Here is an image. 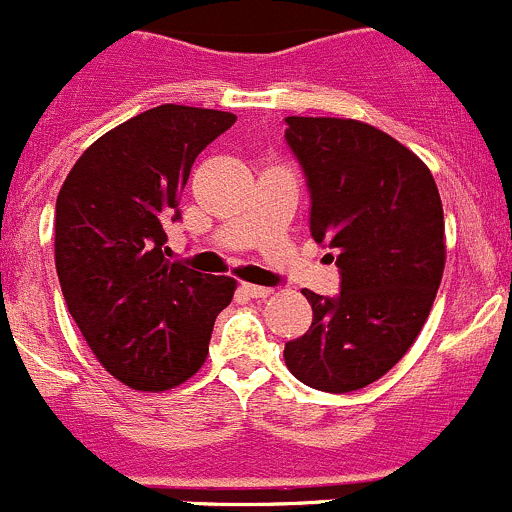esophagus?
I'll use <instances>...</instances> for the list:
<instances>
[{
    "mask_svg": "<svg viewBox=\"0 0 512 512\" xmlns=\"http://www.w3.org/2000/svg\"><path fill=\"white\" fill-rule=\"evenodd\" d=\"M240 290L245 292L247 297H255V300H262V297L272 295V287H262V285H250V282H242Z\"/></svg>",
    "mask_w": 512,
    "mask_h": 512,
    "instance_id": "esophagus-1",
    "label": "esophagus"
}]
</instances>
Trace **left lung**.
<instances>
[{"instance_id":"left-lung-1","label":"left lung","mask_w":512,"mask_h":512,"mask_svg":"<svg viewBox=\"0 0 512 512\" xmlns=\"http://www.w3.org/2000/svg\"><path fill=\"white\" fill-rule=\"evenodd\" d=\"M285 142L310 192L312 240L336 252L340 292L302 290L312 325L285 345L300 382L352 393L415 342L445 267V217L423 160L355 119L285 117ZM331 257V252H330Z\"/></svg>"}]
</instances>
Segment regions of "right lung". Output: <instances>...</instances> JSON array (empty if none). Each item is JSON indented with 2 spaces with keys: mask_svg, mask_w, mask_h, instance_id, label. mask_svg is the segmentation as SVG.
Wrapping results in <instances>:
<instances>
[{
  "mask_svg": "<svg viewBox=\"0 0 512 512\" xmlns=\"http://www.w3.org/2000/svg\"><path fill=\"white\" fill-rule=\"evenodd\" d=\"M217 109L160 104L84 150L54 207V260L69 315L104 370L135 390L175 388L210 350L232 277L170 262L167 222L197 155L235 124Z\"/></svg>",
  "mask_w": 512,
  "mask_h": 512,
  "instance_id": "1",
  "label": "right lung"
}]
</instances>
